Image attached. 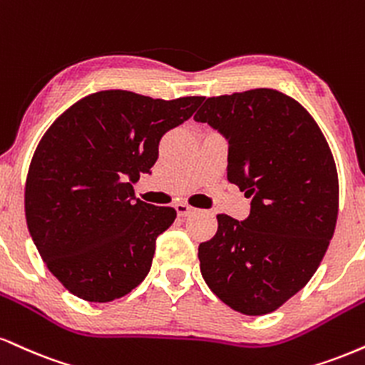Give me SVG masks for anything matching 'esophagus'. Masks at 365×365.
I'll use <instances>...</instances> for the list:
<instances>
[{
    "label": "esophagus",
    "instance_id": "34e87169",
    "mask_svg": "<svg viewBox=\"0 0 365 365\" xmlns=\"http://www.w3.org/2000/svg\"><path fill=\"white\" fill-rule=\"evenodd\" d=\"M175 209H177V214L180 217H187L188 214H192L195 210V207H192V205L188 204H183V202H180V204L175 205Z\"/></svg>",
    "mask_w": 365,
    "mask_h": 365
}]
</instances>
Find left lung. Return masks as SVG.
Wrapping results in <instances>:
<instances>
[{"label":"left lung","mask_w":365,"mask_h":365,"mask_svg":"<svg viewBox=\"0 0 365 365\" xmlns=\"http://www.w3.org/2000/svg\"><path fill=\"white\" fill-rule=\"evenodd\" d=\"M194 118L226 135L227 180L252 197L243 222L217 214L199 245L202 277L238 313H272L309 282L335 232L331 149L311 113L270 88L210 96Z\"/></svg>","instance_id":"1"}]
</instances>
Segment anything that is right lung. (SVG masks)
Masks as SVG:
<instances>
[{
    "mask_svg": "<svg viewBox=\"0 0 365 365\" xmlns=\"http://www.w3.org/2000/svg\"><path fill=\"white\" fill-rule=\"evenodd\" d=\"M202 102L96 91L42 135L29 166L25 216L47 269L76 297L110 302L148 275L156 238L177 210L134 199L133 183L156 163L161 138Z\"/></svg>",
    "mask_w": 365,
    "mask_h": 365,
    "instance_id": "add662e5",
    "label": "right lung"
}]
</instances>
